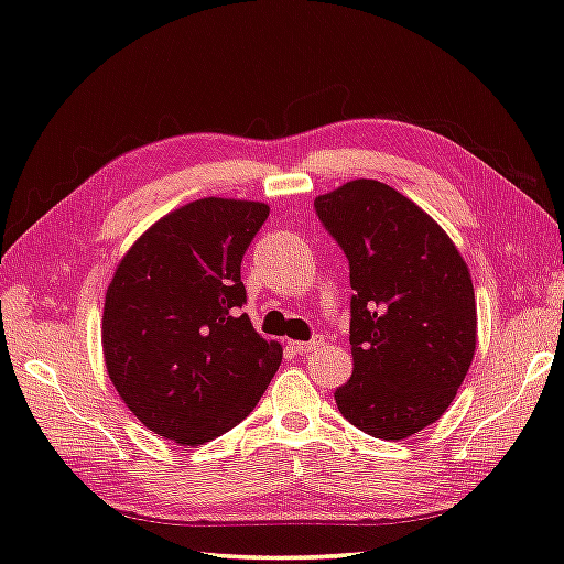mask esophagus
Listing matches in <instances>:
<instances>
[{"label":"esophagus","mask_w":564,"mask_h":564,"mask_svg":"<svg viewBox=\"0 0 564 564\" xmlns=\"http://www.w3.org/2000/svg\"><path fill=\"white\" fill-rule=\"evenodd\" d=\"M321 346H323V338L321 336H313L311 340H305V343H291L293 352H299V356H308L311 350H316Z\"/></svg>","instance_id":"1"}]
</instances>
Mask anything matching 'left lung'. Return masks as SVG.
<instances>
[{
	"label": "left lung",
	"mask_w": 564,
	"mask_h": 564,
	"mask_svg": "<svg viewBox=\"0 0 564 564\" xmlns=\"http://www.w3.org/2000/svg\"><path fill=\"white\" fill-rule=\"evenodd\" d=\"M313 208L350 269L352 376L336 405L358 431L403 441L445 413L470 368V273L443 228L380 181H348Z\"/></svg>",
	"instance_id": "obj_1"
}]
</instances>
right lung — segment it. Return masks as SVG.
Listing matches in <instances>:
<instances>
[{
  "label": "right lung",
  "instance_id": "right-lung-1",
  "mask_svg": "<svg viewBox=\"0 0 564 564\" xmlns=\"http://www.w3.org/2000/svg\"><path fill=\"white\" fill-rule=\"evenodd\" d=\"M269 206L198 198L161 218L123 256L104 303L113 388L149 431L204 445L236 427L281 366L241 313V261Z\"/></svg>",
  "mask_w": 564,
  "mask_h": 564
}]
</instances>
